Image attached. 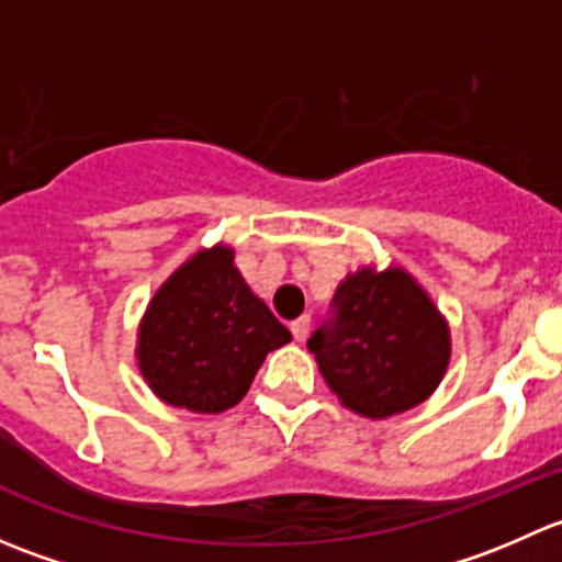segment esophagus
I'll use <instances>...</instances> for the list:
<instances>
[{
  "label": "esophagus",
  "mask_w": 562,
  "mask_h": 562,
  "mask_svg": "<svg viewBox=\"0 0 562 562\" xmlns=\"http://www.w3.org/2000/svg\"><path fill=\"white\" fill-rule=\"evenodd\" d=\"M291 331H293V339H296V342H304L310 334V315L296 317V321L291 323Z\"/></svg>",
  "instance_id": "obj_1"
}]
</instances>
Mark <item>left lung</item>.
<instances>
[{
	"label": "left lung",
	"instance_id": "left-lung-1",
	"mask_svg": "<svg viewBox=\"0 0 562 562\" xmlns=\"http://www.w3.org/2000/svg\"><path fill=\"white\" fill-rule=\"evenodd\" d=\"M321 375L348 411L389 418L422 405L443 381L449 323L400 266L348 274L307 339Z\"/></svg>",
	"mask_w": 562,
	"mask_h": 562
}]
</instances>
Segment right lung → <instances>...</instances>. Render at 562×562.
I'll use <instances>...</instances> for the list:
<instances>
[{"label": "right lung", "mask_w": 562, "mask_h": 562, "mask_svg": "<svg viewBox=\"0 0 562 562\" xmlns=\"http://www.w3.org/2000/svg\"><path fill=\"white\" fill-rule=\"evenodd\" d=\"M291 331L249 291L234 249H201L162 282L138 328V367L173 407L223 413L241 402Z\"/></svg>", "instance_id": "right-lung-1"}]
</instances>
